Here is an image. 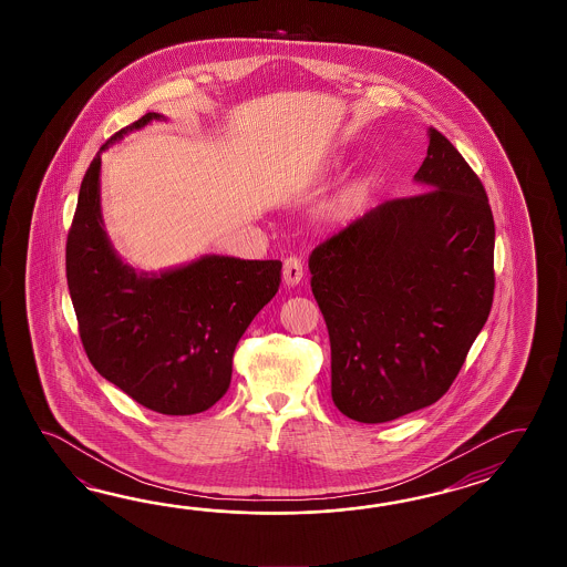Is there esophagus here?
Listing matches in <instances>:
<instances>
[{
	"label": "esophagus",
	"mask_w": 567,
	"mask_h": 567,
	"mask_svg": "<svg viewBox=\"0 0 567 567\" xmlns=\"http://www.w3.org/2000/svg\"><path fill=\"white\" fill-rule=\"evenodd\" d=\"M281 276H284V281H286V286H289V288L298 286L301 278H303L301 259H298V257H288V259L284 261V274H281Z\"/></svg>",
	"instance_id": "esophagus-1"
}]
</instances>
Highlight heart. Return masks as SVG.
<instances>
[{
    "instance_id": "1",
    "label": "heart",
    "mask_w": 567,
    "mask_h": 567,
    "mask_svg": "<svg viewBox=\"0 0 567 567\" xmlns=\"http://www.w3.org/2000/svg\"><path fill=\"white\" fill-rule=\"evenodd\" d=\"M337 159H330L326 162L324 168H334L337 166ZM367 196H369V182L357 181L344 186L342 190H338L324 206H322V215L326 220L334 223V225H347L352 223L354 218L359 217L367 203Z\"/></svg>"
}]
</instances>
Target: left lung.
Instances as JSON below:
<instances>
[{
  "label": "left lung",
  "instance_id": "obj_1",
  "mask_svg": "<svg viewBox=\"0 0 567 567\" xmlns=\"http://www.w3.org/2000/svg\"><path fill=\"white\" fill-rule=\"evenodd\" d=\"M413 182L310 255L332 354V401L385 423L446 393L486 322L494 220L478 176L437 130Z\"/></svg>",
  "mask_w": 567,
  "mask_h": 567
}]
</instances>
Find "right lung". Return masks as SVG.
Segmentation results:
<instances>
[{
    "label": "right lung",
    "mask_w": 567,
    "mask_h": 567,
    "mask_svg": "<svg viewBox=\"0 0 567 567\" xmlns=\"http://www.w3.org/2000/svg\"><path fill=\"white\" fill-rule=\"evenodd\" d=\"M166 120L147 113L93 157L66 241V279L96 373L147 410L193 415L227 393L235 347L278 293L281 261L208 254L144 271L115 251L101 210V154Z\"/></svg>",
    "instance_id": "right-lung-1"
}]
</instances>
